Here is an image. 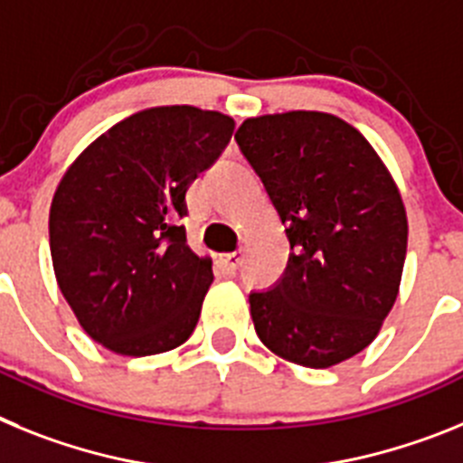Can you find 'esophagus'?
I'll list each match as a JSON object with an SVG mask.
<instances>
[{
  "mask_svg": "<svg viewBox=\"0 0 463 463\" xmlns=\"http://www.w3.org/2000/svg\"><path fill=\"white\" fill-rule=\"evenodd\" d=\"M219 263L223 265V270H226L228 275H235L237 268H240V263H242V256H240V254H223V256H219Z\"/></svg>",
  "mask_w": 463,
  "mask_h": 463,
  "instance_id": "obj_1",
  "label": "esophagus"
}]
</instances>
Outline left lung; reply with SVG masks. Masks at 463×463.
I'll use <instances>...</instances> for the list:
<instances>
[{
  "mask_svg": "<svg viewBox=\"0 0 463 463\" xmlns=\"http://www.w3.org/2000/svg\"><path fill=\"white\" fill-rule=\"evenodd\" d=\"M235 142L291 244L281 279L249 293L260 343L307 368L352 359L399 296L408 219L392 175L356 128L321 111L247 118Z\"/></svg>",
  "mask_w": 463,
  "mask_h": 463,
  "instance_id": "1",
  "label": "left lung"
}]
</instances>
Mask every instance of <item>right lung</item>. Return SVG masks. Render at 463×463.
<instances>
[{"instance_id": "1", "label": "right lung", "mask_w": 463, "mask_h": 463, "mask_svg": "<svg viewBox=\"0 0 463 463\" xmlns=\"http://www.w3.org/2000/svg\"><path fill=\"white\" fill-rule=\"evenodd\" d=\"M235 120L154 107L98 137L60 179L48 232L58 287L83 331L123 356L191 337L212 260L186 244V191L231 142Z\"/></svg>"}]
</instances>
